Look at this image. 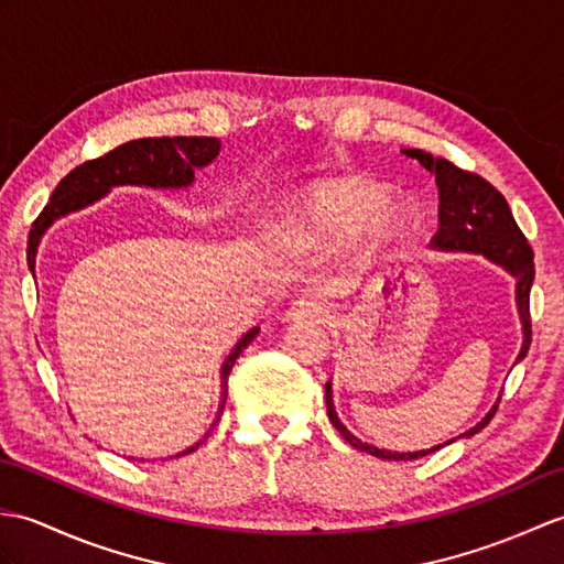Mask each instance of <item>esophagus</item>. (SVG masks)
I'll use <instances>...</instances> for the list:
<instances>
[{
    "label": "esophagus",
    "mask_w": 564,
    "mask_h": 564,
    "mask_svg": "<svg viewBox=\"0 0 564 564\" xmlns=\"http://www.w3.org/2000/svg\"><path fill=\"white\" fill-rule=\"evenodd\" d=\"M326 307L314 297H300L291 305V310L285 312L288 322H305V324H319L326 319Z\"/></svg>",
    "instance_id": "obj_1"
}]
</instances>
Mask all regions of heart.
I'll return each mask as SVG.
<instances>
[{"instance_id":"heart-1","label":"heart","mask_w":564,"mask_h":564,"mask_svg":"<svg viewBox=\"0 0 564 564\" xmlns=\"http://www.w3.org/2000/svg\"><path fill=\"white\" fill-rule=\"evenodd\" d=\"M307 240L329 242L362 232L372 247L403 240L413 226L411 206L389 199V192L360 177L319 180L300 194L293 218Z\"/></svg>"}]
</instances>
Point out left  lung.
<instances>
[{
  "mask_svg": "<svg viewBox=\"0 0 564 564\" xmlns=\"http://www.w3.org/2000/svg\"><path fill=\"white\" fill-rule=\"evenodd\" d=\"M409 159L421 163L430 175H435V182L440 187V228L435 238L430 240V250L437 252H466V254H482L490 259L492 264L502 267L509 276L517 281V312L521 319V350L517 356V362L527 358L529 346H531V314H529V295L533 285V252L519 230L517 220L509 212V204L505 196L497 192L490 182L482 180L480 175L466 173V170L456 167L454 163L435 159L432 153H425L421 149H403ZM514 362V365H517ZM326 394V413H329L332 425L341 432V437L360 452H368L377 459L387 462H411L421 459V456L437 452L444 444H452L459 437H474L490 423V417L497 411V403L486 413L480 423H476L470 430L462 432L459 437H452L437 447L421 449V452H389L379 449L375 444H368L358 440L352 432L338 421L336 409H334V389L332 382L324 387Z\"/></svg>",
  "mask_w": 564,
  "mask_h": 564,
  "instance_id": "8db88e82",
  "label": "left lung"
}]
</instances>
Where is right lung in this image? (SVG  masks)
<instances>
[{"mask_svg":"<svg viewBox=\"0 0 564 564\" xmlns=\"http://www.w3.org/2000/svg\"><path fill=\"white\" fill-rule=\"evenodd\" d=\"M220 151V141L214 137H155V139H137L127 141L122 147L112 149L110 153L100 155L96 161H86L84 165L74 167L72 173L64 177L59 185L52 192L47 206L43 214L35 218L31 235H29V250H25V259H29V269L35 276V257L37 247H41L43 235L52 223L69 216L74 212L96 204L105 194H110L112 187H149V189H187L194 185V173L199 167H206L214 163V159ZM259 334V326H252L235 348L226 362L220 365V401L216 411V421L204 432V437L187 447L182 454L194 452L199 444L212 435L218 417L223 413L228 397V375L232 370L235 360L240 358V352L254 341Z\"/></svg>","mask_w":564,"mask_h":564,"instance_id":"obj_1","label":"right lung"}]
</instances>
